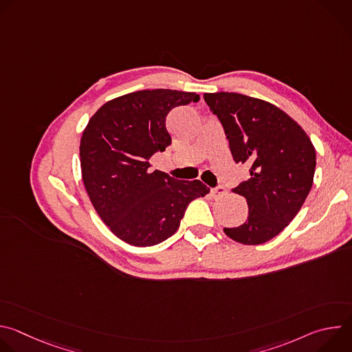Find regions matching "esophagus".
Returning <instances> with one entry per match:
<instances>
[{"instance_id":"obj_1","label":"esophagus","mask_w":352,"mask_h":352,"mask_svg":"<svg viewBox=\"0 0 352 352\" xmlns=\"http://www.w3.org/2000/svg\"><path fill=\"white\" fill-rule=\"evenodd\" d=\"M227 190H226V188L224 186H216V188H213L212 189V193H213V196H221V195H224Z\"/></svg>"}]
</instances>
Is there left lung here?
Returning <instances> with one entry per match:
<instances>
[{
	"mask_svg": "<svg viewBox=\"0 0 352 352\" xmlns=\"http://www.w3.org/2000/svg\"><path fill=\"white\" fill-rule=\"evenodd\" d=\"M204 97L224 128L234 162L249 167L250 178L232 189L246 199L248 219L224 232L245 245L267 242L302 208L314 184L315 147L288 114L265 100L228 91Z\"/></svg>",
	"mask_w": 352,
	"mask_h": 352,
	"instance_id": "left-lung-1",
	"label": "left lung"
}]
</instances>
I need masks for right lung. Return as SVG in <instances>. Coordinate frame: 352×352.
<instances>
[{"label":"right lung","instance_id":"obj_1","mask_svg":"<svg viewBox=\"0 0 352 352\" xmlns=\"http://www.w3.org/2000/svg\"><path fill=\"white\" fill-rule=\"evenodd\" d=\"M190 102H199V94L170 89L128 93L100 107L82 133L80 168L90 202L131 245L153 246L170 238L188 205L210 190L199 179L150 170V157L171 144L167 114Z\"/></svg>","mask_w":352,"mask_h":352}]
</instances>
